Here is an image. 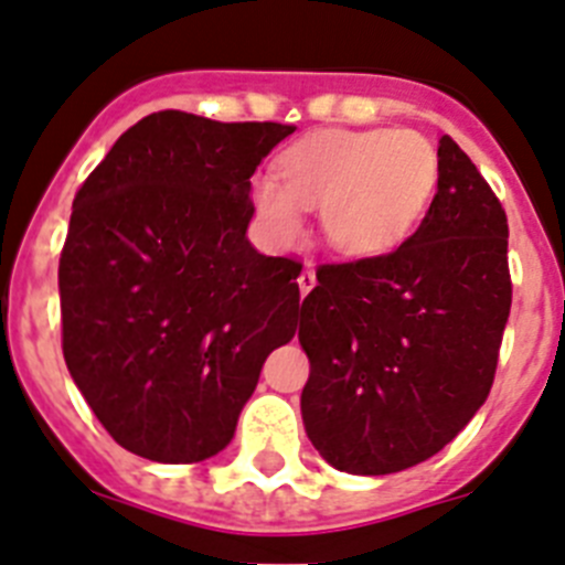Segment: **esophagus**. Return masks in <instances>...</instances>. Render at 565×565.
Returning a JSON list of instances; mask_svg holds the SVG:
<instances>
[{
    "label": "esophagus",
    "mask_w": 565,
    "mask_h": 565,
    "mask_svg": "<svg viewBox=\"0 0 565 565\" xmlns=\"http://www.w3.org/2000/svg\"><path fill=\"white\" fill-rule=\"evenodd\" d=\"M312 287H316V269H312V264H307L301 276H298V289H301V296H307Z\"/></svg>",
    "instance_id": "1"
}]
</instances>
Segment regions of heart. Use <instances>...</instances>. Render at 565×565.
I'll return each instance as SVG.
<instances>
[{
  "label": "heart",
  "instance_id": "b5f03b06",
  "mask_svg": "<svg viewBox=\"0 0 565 565\" xmlns=\"http://www.w3.org/2000/svg\"><path fill=\"white\" fill-rule=\"evenodd\" d=\"M281 181L258 175L255 218L278 247L303 233V207H318L323 238L338 253L386 255L409 238L438 184V153L412 127L323 130L281 156Z\"/></svg>",
  "mask_w": 565,
  "mask_h": 565
}]
</instances>
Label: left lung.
Masks as SVG:
<instances>
[{
  "instance_id": "8db88e82",
  "label": "left lung",
  "mask_w": 565,
  "mask_h": 565,
  "mask_svg": "<svg viewBox=\"0 0 565 565\" xmlns=\"http://www.w3.org/2000/svg\"><path fill=\"white\" fill-rule=\"evenodd\" d=\"M507 238L498 195L444 136L420 227L392 253L318 269L298 327L310 358L301 418L327 463L401 472L475 418L512 307Z\"/></svg>"
}]
</instances>
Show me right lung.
<instances>
[{
    "instance_id": "right-lung-1",
    "label": "right lung",
    "mask_w": 565,
    "mask_h": 565,
    "mask_svg": "<svg viewBox=\"0 0 565 565\" xmlns=\"http://www.w3.org/2000/svg\"><path fill=\"white\" fill-rule=\"evenodd\" d=\"M292 130L161 110L78 188L58 258L62 352L127 452H222L267 355L296 335L301 264L247 238L249 175Z\"/></svg>"
}]
</instances>
